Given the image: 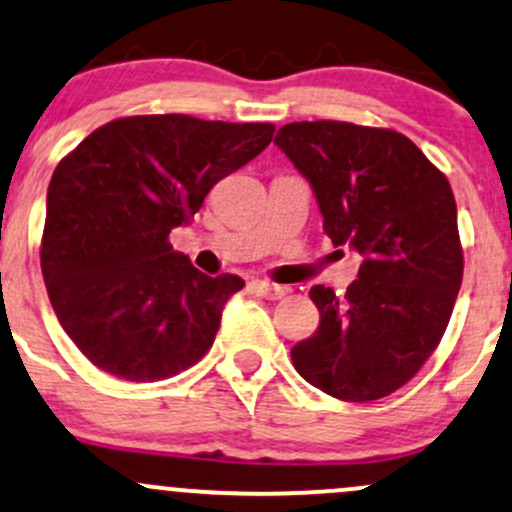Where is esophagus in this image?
<instances>
[{
	"mask_svg": "<svg viewBox=\"0 0 512 512\" xmlns=\"http://www.w3.org/2000/svg\"><path fill=\"white\" fill-rule=\"evenodd\" d=\"M250 286H252V289H255V294L265 296V299H272V301L282 299V296L286 294L284 286L272 284V282H265V279H255V282H252Z\"/></svg>",
	"mask_w": 512,
	"mask_h": 512,
	"instance_id": "34e87169",
	"label": "esophagus"
}]
</instances>
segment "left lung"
<instances>
[{"mask_svg":"<svg viewBox=\"0 0 512 512\" xmlns=\"http://www.w3.org/2000/svg\"><path fill=\"white\" fill-rule=\"evenodd\" d=\"M274 143L311 184L333 245L362 257L342 299L330 286L311 289L320 325L291 347L296 372L340 401L389 396L442 340L462 286L452 187L418 145L386 128L286 123Z\"/></svg>","mask_w":512,"mask_h":512,"instance_id":"1","label":"left lung"}]
</instances>
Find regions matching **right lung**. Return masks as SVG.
<instances>
[{"label":"right lung","mask_w":512,"mask_h":512,"mask_svg":"<svg viewBox=\"0 0 512 512\" xmlns=\"http://www.w3.org/2000/svg\"><path fill=\"white\" fill-rule=\"evenodd\" d=\"M272 123L128 116L89 133L48 184L41 269L53 311L94 367L160 381L209 352L245 282L174 252L216 182L257 157Z\"/></svg>","instance_id":"right-lung-1"}]
</instances>
